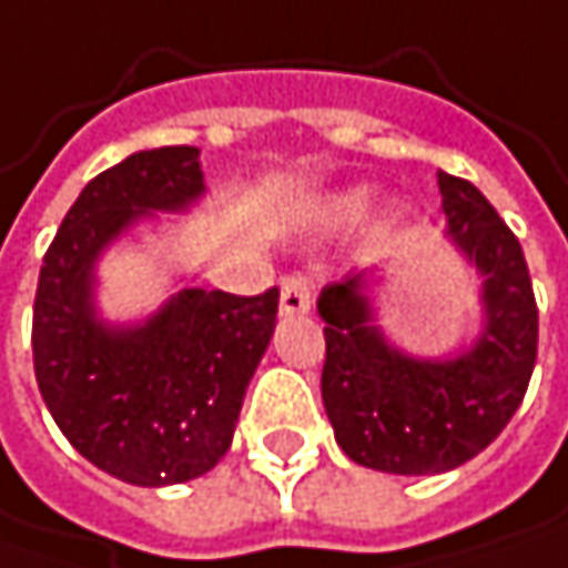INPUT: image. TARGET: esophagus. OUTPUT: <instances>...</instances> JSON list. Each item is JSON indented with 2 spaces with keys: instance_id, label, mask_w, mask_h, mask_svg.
<instances>
[{
  "instance_id": "obj_1",
  "label": "esophagus",
  "mask_w": 568,
  "mask_h": 568,
  "mask_svg": "<svg viewBox=\"0 0 568 568\" xmlns=\"http://www.w3.org/2000/svg\"><path fill=\"white\" fill-rule=\"evenodd\" d=\"M310 310V284L291 274L281 281V316H301Z\"/></svg>"
}]
</instances>
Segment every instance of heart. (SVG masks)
Instances as JSON below:
<instances>
[{
  "label": "heart",
  "mask_w": 568,
  "mask_h": 568,
  "mask_svg": "<svg viewBox=\"0 0 568 568\" xmlns=\"http://www.w3.org/2000/svg\"><path fill=\"white\" fill-rule=\"evenodd\" d=\"M362 203H365V196H362V193H345V196L336 200V213L352 216V213H358V210H362Z\"/></svg>",
  "instance_id": "obj_1"
}]
</instances>
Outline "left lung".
<instances>
[{"label": "left lung", "mask_w": 568, "mask_h": 568, "mask_svg": "<svg viewBox=\"0 0 568 568\" xmlns=\"http://www.w3.org/2000/svg\"><path fill=\"white\" fill-rule=\"evenodd\" d=\"M446 235L481 274V329L446 358L390 343L368 271L323 287V407L343 453L390 475H439L475 459L520 407L537 362V301L517 235L463 178L439 174Z\"/></svg>", "instance_id": "obj_1"}]
</instances>
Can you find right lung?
Listing matches in <instances>:
<instances>
[{
	"mask_svg": "<svg viewBox=\"0 0 568 568\" xmlns=\"http://www.w3.org/2000/svg\"><path fill=\"white\" fill-rule=\"evenodd\" d=\"M203 193L200 148L129 154L83 186L38 277L31 352L41 397L83 459L142 488L200 478L223 459L274 336L277 287L258 297L183 287L142 323H109L97 310L102 252Z\"/></svg>",
	"mask_w": 568,
	"mask_h": 568,
	"instance_id": "obj_1",
	"label": "right lung"
}]
</instances>
